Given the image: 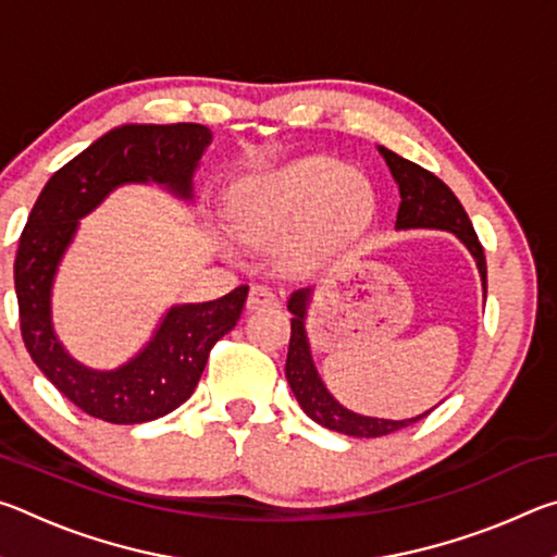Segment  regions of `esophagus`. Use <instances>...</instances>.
<instances>
[{"instance_id": "1", "label": "esophagus", "mask_w": 557, "mask_h": 557, "mask_svg": "<svg viewBox=\"0 0 557 557\" xmlns=\"http://www.w3.org/2000/svg\"><path fill=\"white\" fill-rule=\"evenodd\" d=\"M280 305L277 295L265 285H252L248 295V309H275Z\"/></svg>"}]
</instances>
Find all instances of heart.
<instances>
[{
  "mask_svg": "<svg viewBox=\"0 0 557 557\" xmlns=\"http://www.w3.org/2000/svg\"><path fill=\"white\" fill-rule=\"evenodd\" d=\"M373 213V188L361 172L329 157H305L243 184L233 199L235 233L272 243L299 221V243L329 252L363 233Z\"/></svg>",
  "mask_w": 557,
  "mask_h": 557,
  "instance_id": "heart-1",
  "label": "heart"
}]
</instances>
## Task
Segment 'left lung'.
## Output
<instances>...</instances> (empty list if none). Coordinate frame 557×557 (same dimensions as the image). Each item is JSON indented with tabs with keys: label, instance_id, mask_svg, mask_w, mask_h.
Instances as JSON below:
<instances>
[{
	"label": "left lung",
	"instance_id": "1",
	"mask_svg": "<svg viewBox=\"0 0 557 557\" xmlns=\"http://www.w3.org/2000/svg\"><path fill=\"white\" fill-rule=\"evenodd\" d=\"M385 164L391 166V174L400 188V209L398 219H395V228H435V231H449L467 245L471 256L476 260L479 275H482L484 297H486V258L484 248L479 243L474 225H471L465 206L451 194V188L437 178L428 169L420 164L408 162V159L398 157L391 149L379 147ZM312 289H297L289 297L287 309L292 312V332H289V351L285 363V375L292 393H295L297 403L301 405L309 418L319 422L322 428L334 432H342L348 437H383L391 435L395 430H403L414 422L428 418V412L418 414L410 420H381V418H366V414H356L346 410L344 405L334 400V395L326 391V385L319 379L314 369L312 351H309L307 332H305V317L307 305Z\"/></svg>",
	"mask_w": 557,
	"mask_h": 557
}]
</instances>
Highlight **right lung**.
I'll list each match as a JSON object with an SVG mask.
<instances>
[{"label":"right lung","mask_w":557,"mask_h":557,"mask_svg":"<svg viewBox=\"0 0 557 557\" xmlns=\"http://www.w3.org/2000/svg\"><path fill=\"white\" fill-rule=\"evenodd\" d=\"M211 129L196 122L122 125L55 172L36 199L14 260L22 338L41 373L90 418L137 425L162 418L191 398L213 344L240 319L248 285L201 305L172 307L143 351L115 371H92L65 354L51 324L55 268L78 219L120 184H164L191 199V176Z\"/></svg>","instance_id":"1"}]
</instances>
